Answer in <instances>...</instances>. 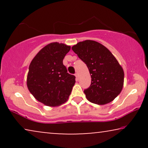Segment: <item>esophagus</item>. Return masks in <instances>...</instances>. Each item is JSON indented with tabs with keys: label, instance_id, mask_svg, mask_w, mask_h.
Returning <instances> with one entry per match:
<instances>
[{
	"label": "esophagus",
	"instance_id": "1",
	"mask_svg": "<svg viewBox=\"0 0 148 148\" xmlns=\"http://www.w3.org/2000/svg\"><path fill=\"white\" fill-rule=\"evenodd\" d=\"M75 77H76V80L78 81L79 80V75H78V73L75 74Z\"/></svg>",
	"mask_w": 148,
	"mask_h": 148
}]
</instances>
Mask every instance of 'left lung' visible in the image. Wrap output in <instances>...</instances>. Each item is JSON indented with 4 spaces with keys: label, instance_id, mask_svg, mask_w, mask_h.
Wrapping results in <instances>:
<instances>
[{
    "label": "left lung",
    "instance_id": "obj_1",
    "mask_svg": "<svg viewBox=\"0 0 148 148\" xmlns=\"http://www.w3.org/2000/svg\"><path fill=\"white\" fill-rule=\"evenodd\" d=\"M72 50L90 71L92 83L84 90L88 100L99 105L114 100L124 84V71L114 56L104 45L94 40L78 42Z\"/></svg>",
    "mask_w": 148,
    "mask_h": 148
}]
</instances>
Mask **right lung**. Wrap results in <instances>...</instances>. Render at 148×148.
Here are the masks:
<instances>
[{"label": "right lung", "instance_id": "add662e5", "mask_svg": "<svg viewBox=\"0 0 148 148\" xmlns=\"http://www.w3.org/2000/svg\"><path fill=\"white\" fill-rule=\"evenodd\" d=\"M71 46L52 42L42 48L32 60L27 76L29 92L48 106H58L67 101L75 77L69 74L62 60Z\"/></svg>", "mask_w": 148, "mask_h": 148}]
</instances>
